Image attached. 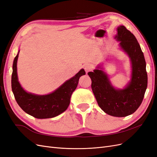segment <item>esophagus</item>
I'll return each mask as SVG.
<instances>
[{
  "instance_id": "esophagus-1",
  "label": "esophagus",
  "mask_w": 157,
  "mask_h": 157,
  "mask_svg": "<svg viewBox=\"0 0 157 157\" xmlns=\"http://www.w3.org/2000/svg\"><path fill=\"white\" fill-rule=\"evenodd\" d=\"M84 69L85 71H86V73H87L88 71H91L92 69V65H90V64H88L87 63V64H85L84 65Z\"/></svg>"
}]
</instances>
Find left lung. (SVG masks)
<instances>
[{"mask_svg": "<svg viewBox=\"0 0 157 157\" xmlns=\"http://www.w3.org/2000/svg\"><path fill=\"white\" fill-rule=\"evenodd\" d=\"M115 39L120 41V46L130 58L131 82L126 88L116 90L102 70L95 69L88 75L92 80L91 87L99 107L109 115L124 117L134 113L142 103L147 86V73L144 53L135 36L121 25L117 28Z\"/></svg>", "mask_w": 157, "mask_h": 157, "instance_id": "8db88e82", "label": "left lung"}]
</instances>
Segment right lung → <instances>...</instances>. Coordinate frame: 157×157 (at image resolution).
I'll list each match as a JSON object with an SVG mask.
<instances>
[{"mask_svg": "<svg viewBox=\"0 0 157 157\" xmlns=\"http://www.w3.org/2000/svg\"><path fill=\"white\" fill-rule=\"evenodd\" d=\"M19 52L14 58L12 75V89L19 105L26 113L36 118H49L59 115L69 105L71 94L77 88L79 78L86 74L81 69L75 77L67 80L52 94L37 96L26 92L18 82L17 61Z\"/></svg>", "mask_w": 157, "mask_h": 157, "instance_id": "add662e5", "label": "right lung"}]
</instances>
